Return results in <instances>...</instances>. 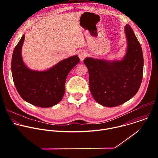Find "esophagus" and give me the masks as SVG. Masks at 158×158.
<instances>
[{
    "mask_svg": "<svg viewBox=\"0 0 158 158\" xmlns=\"http://www.w3.org/2000/svg\"><path fill=\"white\" fill-rule=\"evenodd\" d=\"M78 56L81 60V61H83V60L86 57L87 55H86V53L85 51H81L79 52L78 53Z\"/></svg>",
    "mask_w": 158,
    "mask_h": 158,
    "instance_id": "34e87169",
    "label": "esophagus"
}]
</instances>
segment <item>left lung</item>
Returning <instances> with one entry per match:
<instances>
[{"label": "left lung", "mask_w": 158, "mask_h": 158, "mask_svg": "<svg viewBox=\"0 0 158 158\" xmlns=\"http://www.w3.org/2000/svg\"><path fill=\"white\" fill-rule=\"evenodd\" d=\"M127 52L122 60L106 61L87 57L89 88L94 99L106 107L119 106L137 93L143 76L141 44L129 25L125 26Z\"/></svg>", "instance_id": "obj_1"}]
</instances>
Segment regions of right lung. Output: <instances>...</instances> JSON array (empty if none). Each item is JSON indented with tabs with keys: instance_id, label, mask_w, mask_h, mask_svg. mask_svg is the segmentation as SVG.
Here are the masks:
<instances>
[{
	"instance_id": "obj_1",
	"label": "right lung",
	"mask_w": 158,
	"mask_h": 158,
	"mask_svg": "<svg viewBox=\"0 0 158 158\" xmlns=\"http://www.w3.org/2000/svg\"><path fill=\"white\" fill-rule=\"evenodd\" d=\"M24 38L23 35L12 57L11 69L15 86L20 97L27 102L40 107H52L62 100L67 76L79 62V58L77 56L70 57L46 71L30 70L21 56Z\"/></svg>"
}]
</instances>
